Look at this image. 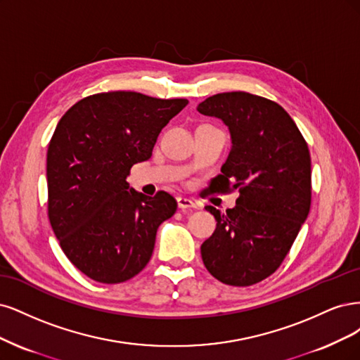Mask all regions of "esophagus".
Wrapping results in <instances>:
<instances>
[{"label":"esophagus","instance_id":"esophagus-1","mask_svg":"<svg viewBox=\"0 0 360 360\" xmlns=\"http://www.w3.org/2000/svg\"><path fill=\"white\" fill-rule=\"evenodd\" d=\"M176 200L179 210H191V207H195V203L191 199H187V197H178Z\"/></svg>","mask_w":360,"mask_h":360}]
</instances>
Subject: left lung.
Returning <instances> with one entry per match:
<instances>
[{"label": "left lung", "instance_id": "left-lung-1", "mask_svg": "<svg viewBox=\"0 0 360 360\" xmlns=\"http://www.w3.org/2000/svg\"><path fill=\"white\" fill-rule=\"evenodd\" d=\"M197 110L221 120L231 136L215 191H239L236 206L226 212L205 207L217 229L202 243V259L218 281L252 285L280 268L308 217V145L280 104L250 92L215 94Z\"/></svg>", "mask_w": 360, "mask_h": 360}]
</instances>
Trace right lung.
Returning <instances> with one entry per match:
<instances>
[{"mask_svg":"<svg viewBox=\"0 0 360 360\" xmlns=\"http://www.w3.org/2000/svg\"><path fill=\"white\" fill-rule=\"evenodd\" d=\"M187 104L101 92L73 104L58 122L46 160L48 215L67 259L91 280L118 284L137 275L153 256L158 226L176 212L169 193L149 197L125 179Z\"/></svg>","mask_w":360,"mask_h":360,"instance_id":"1","label":"right lung"}]
</instances>
